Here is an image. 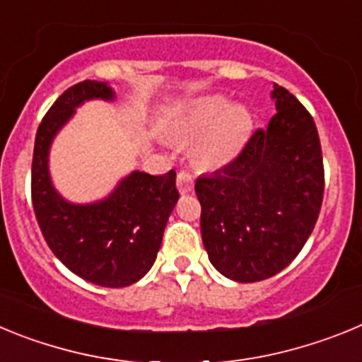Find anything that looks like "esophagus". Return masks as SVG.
Returning <instances> with one entry per match:
<instances>
[{
	"instance_id": "34e87169",
	"label": "esophagus",
	"mask_w": 362,
	"mask_h": 362,
	"mask_svg": "<svg viewBox=\"0 0 362 362\" xmlns=\"http://www.w3.org/2000/svg\"><path fill=\"white\" fill-rule=\"evenodd\" d=\"M175 185H177V190L181 194H188V192L194 190V177L188 172H179Z\"/></svg>"
}]
</instances>
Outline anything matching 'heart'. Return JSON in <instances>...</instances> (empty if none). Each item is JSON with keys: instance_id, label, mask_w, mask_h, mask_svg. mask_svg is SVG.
Segmentation results:
<instances>
[{"instance_id": "heart-1", "label": "heart", "mask_w": 362, "mask_h": 362, "mask_svg": "<svg viewBox=\"0 0 362 362\" xmlns=\"http://www.w3.org/2000/svg\"><path fill=\"white\" fill-rule=\"evenodd\" d=\"M172 132L181 139H199L194 159L203 168H223L241 153L250 137L254 117L241 103H230L225 94H204L175 110Z\"/></svg>"}]
</instances>
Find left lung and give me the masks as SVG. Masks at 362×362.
I'll use <instances>...</instances> for the list:
<instances>
[{
    "instance_id": "obj_1",
    "label": "left lung",
    "mask_w": 362,
    "mask_h": 362,
    "mask_svg": "<svg viewBox=\"0 0 362 362\" xmlns=\"http://www.w3.org/2000/svg\"><path fill=\"white\" fill-rule=\"evenodd\" d=\"M276 116L239 158L201 175V235L210 263L238 283L279 274L310 238L325 192L319 134L286 88L274 85Z\"/></svg>"
}]
</instances>
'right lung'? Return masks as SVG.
Segmentation results:
<instances>
[{
	"instance_id": "add662e5",
	"label": "right lung",
	"mask_w": 362,
	"mask_h": 362,
	"mask_svg": "<svg viewBox=\"0 0 362 362\" xmlns=\"http://www.w3.org/2000/svg\"><path fill=\"white\" fill-rule=\"evenodd\" d=\"M116 101L107 81L70 86L41 121L32 159V204L45 241L59 261L81 279L105 288L137 283L152 268L179 192L175 172L152 175L132 170L108 196L72 203L57 192L50 175L56 136L86 101Z\"/></svg>"
}]
</instances>
